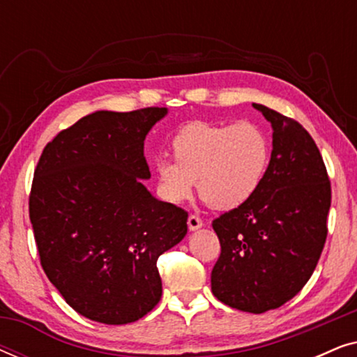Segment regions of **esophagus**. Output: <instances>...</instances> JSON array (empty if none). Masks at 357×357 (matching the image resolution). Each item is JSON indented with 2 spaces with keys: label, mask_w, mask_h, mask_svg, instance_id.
<instances>
[{
  "label": "esophagus",
  "mask_w": 357,
  "mask_h": 357,
  "mask_svg": "<svg viewBox=\"0 0 357 357\" xmlns=\"http://www.w3.org/2000/svg\"><path fill=\"white\" fill-rule=\"evenodd\" d=\"M199 227H203V219L195 216V214H190V216H188V229H190V231H198Z\"/></svg>",
  "instance_id": "1"
}]
</instances>
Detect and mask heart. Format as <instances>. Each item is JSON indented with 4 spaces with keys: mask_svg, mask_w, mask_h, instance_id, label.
<instances>
[{
    "mask_svg": "<svg viewBox=\"0 0 357 357\" xmlns=\"http://www.w3.org/2000/svg\"><path fill=\"white\" fill-rule=\"evenodd\" d=\"M174 158H158L154 169L160 195L180 204L198 188L218 209H232L248 202L270 167L271 144L257 123L216 125L193 121L172 139Z\"/></svg>",
    "mask_w": 357,
    "mask_h": 357,
    "instance_id": "obj_1",
    "label": "heart"
}]
</instances>
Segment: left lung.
<instances>
[{
  "instance_id": "obj_1",
  "label": "left lung",
  "mask_w": 357,
  "mask_h": 357,
  "mask_svg": "<svg viewBox=\"0 0 357 357\" xmlns=\"http://www.w3.org/2000/svg\"><path fill=\"white\" fill-rule=\"evenodd\" d=\"M273 128L270 167L255 195L213 221L221 255L211 291L232 309L263 314L310 280L326 241L331 187L315 141L296 120L253 104Z\"/></svg>"
}]
</instances>
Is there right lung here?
Instances as JSON below:
<instances>
[{"label": "right lung", "instance_id": "right-lung-1", "mask_svg": "<svg viewBox=\"0 0 357 357\" xmlns=\"http://www.w3.org/2000/svg\"><path fill=\"white\" fill-rule=\"evenodd\" d=\"M165 115L148 107L82 116L45 146L33 172L29 216L43 271L99 324H131L154 309L158 258L187 234V211L143 183L144 139Z\"/></svg>", "mask_w": 357, "mask_h": 357}]
</instances>
